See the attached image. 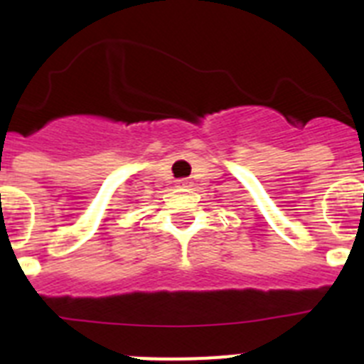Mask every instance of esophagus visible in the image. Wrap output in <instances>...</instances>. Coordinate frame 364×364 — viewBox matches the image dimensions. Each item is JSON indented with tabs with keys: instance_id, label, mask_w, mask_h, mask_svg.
<instances>
[{
	"instance_id": "obj_1",
	"label": "esophagus",
	"mask_w": 364,
	"mask_h": 364,
	"mask_svg": "<svg viewBox=\"0 0 364 364\" xmlns=\"http://www.w3.org/2000/svg\"><path fill=\"white\" fill-rule=\"evenodd\" d=\"M176 186H178V188H189V186H191V180H189V178H178V180H176Z\"/></svg>"
}]
</instances>
